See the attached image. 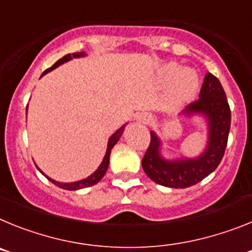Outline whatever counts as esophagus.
<instances>
[{"instance_id":"34e87169","label":"esophagus","mask_w":252,"mask_h":252,"mask_svg":"<svg viewBox=\"0 0 252 252\" xmlns=\"http://www.w3.org/2000/svg\"><path fill=\"white\" fill-rule=\"evenodd\" d=\"M137 121L142 122V124H149L151 121V116L148 115V113H140L137 116Z\"/></svg>"}]
</instances>
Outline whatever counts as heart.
Wrapping results in <instances>:
<instances>
[{
	"mask_svg": "<svg viewBox=\"0 0 252 252\" xmlns=\"http://www.w3.org/2000/svg\"><path fill=\"white\" fill-rule=\"evenodd\" d=\"M164 78L171 79L174 78L171 87L170 106L175 107L192 98L199 87V78L193 69H182L177 64H169L164 69Z\"/></svg>",
	"mask_w": 252,
	"mask_h": 252,
	"instance_id": "b5f03b06",
	"label": "heart"
}]
</instances>
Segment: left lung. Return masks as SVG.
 <instances>
[{
    "instance_id": "1",
    "label": "left lung",
    "mask_w": 252,
    "mask_h": 252,
    "mask_svg": "<svg viewBox=\"0 0 252 252\" xmlns=\"http://www.w3.org/2000/svg\"><path fill=\"white\" fill-rule=\"evenodd\" d=\"M184 113H202L208 119V145L197 159L168 161L160 155V140L151 131L150 145L142 158V169L151 180L160 186L170 188L194 186L216 170L224 155L231 126V110L223 87L217 77L207 73L199 98L188 104Z\"/></svg>"
}]
</instances>
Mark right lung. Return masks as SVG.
Returning <instances> with one entry per match:
<instances>
[{
	"label": "right lung",
	"instance_id": "obj_1",
	"mask_svg": "<svg viewBox=\"0 0 252 252\" xmlns=\"http://www.w3.org/2000/svg\"><path fill=\"white\" fill-rule=\"evenodd\" d=\"M84 53L83 51H81V53H73L72 55L70 54H66L65 57H63L62 59H59L57 62V63L54 64L53 66H50L49 69H46L45 72L41 74V77H43L45 73L50 72V70H53V69H55L57 66H59L60 64L65 63V62H68V60H70L72 58H79V57H83ZM124 128L125 126H122L121 128H119V130L116 131L115 133H113L112 136L110 137V140H108V145H107V151H106V155H104L103 158V161H102V164L99 165V168L97 169V170L93 173L91 177L86 178V179L83 180H79V182H74V183H59V182H55V180L50 179V178H48L49 180H50L51 183H54L55 186H58L59 188H63V189H66V190H77V189H82V188H87V187H91V186H94L95 183H98L99 180L103 178V175L106 174L107 171V168H108V164H110V154H111V150H112L113 146L116 145V142L119 141V139L121 137L122 132H124Z\"/></svg>",
	"mask_w": 252,
	"mask_h": 252
}]
</instances>
